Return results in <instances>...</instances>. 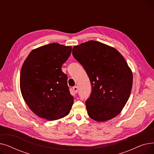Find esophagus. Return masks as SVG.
I'll list each match as a JSON object with an SVG mask.
<instances>
[{
  "mask_svg": "<svg viewBox=\"0 0 154 154\" xmlns=\"http://www.w3.org/2000/svg\"><path fill=\"white\" fill-rule=\"evenodd\" d=\"M73 90H74L75 93H77V92H78V88H77V87L75 86V87H73Z\"/></svg>",
  "mask_w": 154,
  "mask_h": 154,
  "instance_id": "34e87169",
  "label": "esophagus"
}]
</instances>
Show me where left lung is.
Returning <instances> with one entry per match:
<instances>
[{"instance_id": "1", "label": "left lung", "mask_w": 154, "mask_h": 154, "mask_svg": "<svg viewBox=\"0 0 154 154\" xmlns=\"http://www.w3.org/2000/svg\"><path fill=\"white\" fill-rule=\"evenodd\" d=\"M72 54L89 77L92 92L86 102L88 116L105 122L118 116L130 97L133 74L115 48L95 40L73 47Z\"/></svg>"}]
</instances>
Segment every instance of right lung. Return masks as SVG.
<instances>
[{"instance_id":"add662e5","label":"right lung","mask_w":154,"mask_h":154,"mask_svg":"<svg viewBox=\"0 0 154 154\" xmlns=\"http://www.w3.org/2000/svg\"><path fill=\"white\" fill-rule=\"evenodd\" d=\"M72 47L51 43L32 50L24 61L20 76L23 100L35 115L47 120L67 116L74 103L62 64Z\"/></svg>"}]
</instances>
